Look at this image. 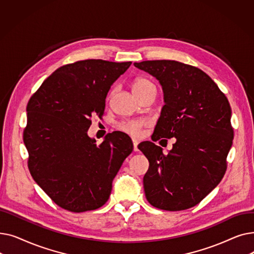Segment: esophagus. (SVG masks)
<instances>
[{"mask_svg":"<svg viewBox=\"0 0 254 254\" xmlns=\"http://www.w3.org/2000/svg\"><path fill=\"white\" fill-rule=\"evenodd\" d=\"M132 144H134V150L138 151V141L136 139L132 140Z\"/></svg>","mask_w":254,"mask_h":254,"instance_id":"1","label":"esophagus"}]
</instances>
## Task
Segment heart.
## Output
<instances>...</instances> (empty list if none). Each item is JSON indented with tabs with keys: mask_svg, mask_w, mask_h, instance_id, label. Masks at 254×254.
I'll list each match as a JSON object with an SVG mask.
<instances>
[{
	"mask_svg": "<svg viewBox=\"0 0 254 254\" xmlns=\"http://www.w3.org/2000/svg\"><path fill=\"white\" fill-rule=\"evenodd\" d=\"M149 86H154L149 80L144 79V78H140L137 79L134 85H132V90L134 92H139L145 88H147ZM145 125V122H142V120H131V122H127L123 124L122 128L126 131H127L128 134L132 135V136H138L140 134V129L141 127Z\"/></svg>",
	"mask_w": 254,
	"mask_h": 254,
	"instance_id": "b5f03b06",
	"label": "heart"
}]
</instances>
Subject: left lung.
Instances as JSON below:
<instances>
[{
	"instance_id": "1",
	"label": "left lung",
	"mask_w": 254,
	"mask_h": 254,
	"mask_svg": "<svg viewBox=\"0 0 254 254\" xmlns=\"http://www.w3.org/2000/svg\"><path fill=\"white\" fill-rule=\"evenodd\" d=\"M134 64L155 77L164 91L165 105L151 139H176L168 154L150 141L138 145L149 162L143 178L146 198L162 210L191 208L225 173L234 138L230 103L195 66L166 60Z\"/></svg>"
}]
</instances>
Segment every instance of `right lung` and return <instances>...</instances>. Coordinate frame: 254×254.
<instances>
[{"label": "right lung", "mask_w": 254, "mask_h": 254, "mask_svg": "<svg viewBox=\"0 0 254 254\" xmlns=\"http://www.w3.org/2000/svg\"><path fill=\"white\" fill-rule=\"evenodd\" d=\"M131 62L85 60L61 66L30 99L23 142L36 183L61 208L102 207L132 143L120 132L97 145L87 135L92 115H103L111 85Z\"/></svg>", "instance_id": "right-lung-1"}]
</instances>
